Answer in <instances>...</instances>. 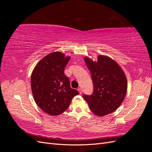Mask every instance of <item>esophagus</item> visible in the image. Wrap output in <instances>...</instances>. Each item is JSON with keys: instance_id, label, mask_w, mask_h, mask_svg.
<instances>
[{"instance_id": "34e87169", "label": "esophagus", "mask_w": 152, "mask_h": 152, "mask_svg": "<svg viewBox=\"0 0 152 152\" xmlns=\"http://www.w3.org/2000/svg\"><path fill=\"white\" fill-rule=\"evenodd\" d=\"M77 90H78V91L79 92L80 94H82V89H81V88H78Z\"/></svg>"}]
</instances>
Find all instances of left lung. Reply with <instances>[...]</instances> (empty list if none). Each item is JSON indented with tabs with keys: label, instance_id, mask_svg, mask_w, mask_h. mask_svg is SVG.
I'll list each match as a JSON object with an SVG mask.
<instances>
[{
	"label": "left lung",
	"instance_id": "left-lung-1",
	"mask_svg": "<svg viewBox=\"0 0 152 152\" xmlns=\"http://www.w3.org/2000/svg\"><path fill=\"white\" fill-rule=\"evenodd\" d=\"M94 61L84 57L93 82L91 95L83 96L91 110L99 117L111 113L120 107L125 98L127 81L125 73L118 64L107 56L99 55Z\"/></svg>",
	"mask_w": 152,
	"mask_h": 152
}]
</instances>
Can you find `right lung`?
Returning <instances> with one entry per match:
<instances>
[{
  "label": "right lung",
  "instance_id": "right-lung-1",
  "mask_svg": "<svg viewBox=\"0 0 152 152\" xmlns=\"http://www.w3.org/2000/svg\"><path fill=\"white\" fill-rule=\"evenodd\" d=\"M70 56L56 51L48 54L37 64L31 76V88L35 103L44 112L56 116L70 106L79 94L70 87L64 70Z\"/></svg>",
  "mask_w": 152,
  "mask_h": 152
}]
</instances>
